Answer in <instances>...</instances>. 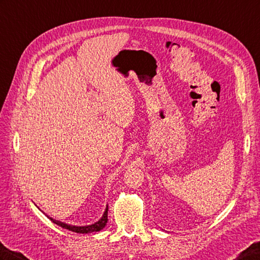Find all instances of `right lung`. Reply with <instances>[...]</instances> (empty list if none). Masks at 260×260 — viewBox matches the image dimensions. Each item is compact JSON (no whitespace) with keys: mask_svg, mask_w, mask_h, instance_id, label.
Here are the masks:
<instances>
[{"mask_svg":"<svg viewBox=\"0 0 260 260\" xmlns=\"http://www.w3.org/2000/svg\"><path fill=\"white\" fill-rule=\"evenodd\" d=\"M48 218L52 220L53 223H55L56 225H58V226L62 227V229H66L68 231H72V232H75V233L88 234V233H92V232H99V231H101V230L104 229V227L107 224V221H108V206L106 207V211H105V213L103 215V217H101L98 221H96V223H94V224L88 225V226H73V225H68V224H65V223H61V221H59V220L53 219L52 217H48Z\"/></svg>","mask_w":260,"mask_h":260,"instance_id":"right-lung-1","label":"right lung"}]
</instances>
